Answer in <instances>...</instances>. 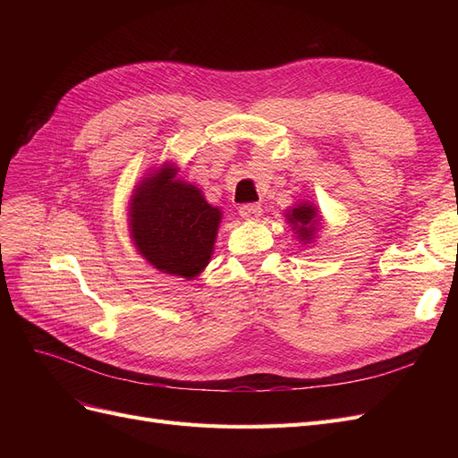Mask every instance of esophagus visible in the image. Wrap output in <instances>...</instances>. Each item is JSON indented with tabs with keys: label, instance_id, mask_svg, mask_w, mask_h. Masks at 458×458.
<instances>
[{
	"label": "esophagus",
	"instance_id": "esophagus-1",
	"mask_svg": "<svg viewBox=\"0 0 458 458\" xmlns=\"http://www.w3.org/2000/svg\"><path fill=\"white\" fill-rule=\"evenodd\" d=\"M241 216L248 221H256L261 216V206L259 204H242L241 206Z\"/></svg>",
	"mask_w": 458,
	"mask_h": 458
}]
</instances>
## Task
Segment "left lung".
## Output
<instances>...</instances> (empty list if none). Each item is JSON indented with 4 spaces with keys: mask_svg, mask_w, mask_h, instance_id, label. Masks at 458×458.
<instances>
[{
    "mask_svg": "<svg viewBox=\"0 0 458 458\" xmlns=\"http://www.w3.org/2000/svg\"><path fill=\"white\" fill-rule=\"evenodd\" d=\"M286 224L293 225L296 239L301 244H311L317 239V231L321 227L323 219L318 216V208L313 202H300L290 208L284 214Z\"/></svg>",
    "mask_w": 458,
    "mask_h": 458,
    "instance_id": "1",
    "label": "left lung"
}]
</instances>
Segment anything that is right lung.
<instances>
[{
  "label": "right lung",
  "mask_w": 458,
  "mask_h": 458,
  "mask_svg": "<svg viewBox=\"0 0 458 458\" xmlns=\"http://www.w3.org/2000/svg\"><path fill=\"white\" fill-rule=\"evenodd\" d=\"M177 172L174 162H164L135 185L128 225L137 252L152 267L192 281L212 259L224 212Z\"/></svg>",
  "instance_id": "obj_1"
}]
</instances>
